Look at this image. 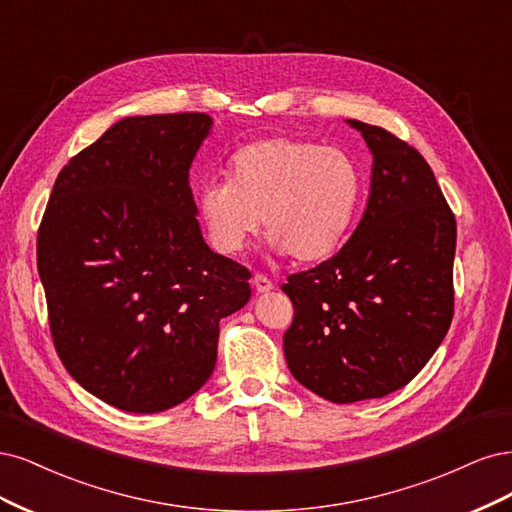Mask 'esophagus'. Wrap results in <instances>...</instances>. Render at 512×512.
Returning <instances> with one entry per match:
<instances>
[{"label":"esophagus","mask_w":512,"mask_h":512,"mask_svg":"<svg viewBox=\"0 0 512 512\" xmlns=\"http://www.w3.org/2000/svg\"><path fill=\"white\" fill-rule=\"evenodd\" d=\"M253 287H255L257 293H268V291L274 289L272 280H270L266 274H255V276H253Z\"/></svg>","instance_id":"esophagus-1"}]
</instances>
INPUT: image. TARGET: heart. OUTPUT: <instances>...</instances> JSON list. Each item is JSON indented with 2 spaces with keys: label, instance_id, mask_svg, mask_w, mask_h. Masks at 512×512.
Instances as JSON below:
<instances>
[{
  "label": "heart",
  "instance_id": "heart-1",
  "mask_svg": "<svg viewBox=\"0 0 512 512\" xmlns=\"http://www.w3.org/2000/svg\"><path fill=\"white\" fill-rule=\"evenodd\" d=\"M361 189L359 166L340 148L266 138L234 153L227 180L197 189L195 208L217 253H240L263 221L278 251L306 263L338 249Z\"/></svg>",
  "mask_w": 512,
  "mask_h": 512
}]
</instances>
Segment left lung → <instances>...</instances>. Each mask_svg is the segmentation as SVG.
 Returning <instances> with one entry per match:
<instances>
[{"instance_id":"8db88e82","label":"left lung","mask_w":512,"mask_h":512,"mask_svg":"<svg viewBox=\"0 0 512 512\" xmlns=\"http://www.w3.org/2000/svg\"><path fill=\"white\" fill-rule=\"evenodd\" d=\"M349 123L374 159L364 217L336 255L280 287L293 304L287 366L336 404L408 385L447 336L455 306L457 225L432 168L391 131Z\"/></svg>"}]
</instances>
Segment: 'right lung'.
Here are the masks:
<instances>
[{
	"instance_id": "add662e5",
	"label": "right lung",
	"mask_w": 512,
	"mask_h": 512,
	"mask_svg": "<svg viewBox=\"0 0 512 512\" xmlns=\"http://www.w3.org/2000/svg\"><path fill=\"white\" fill-rule=\"evenodd\" d=\"M204 112L127 117L59 172L38 229V274L61 364L127 412L168 410L217 364L219 321L251 272L212 253L189 168Z\"/></svg>"
}]
</instances>
